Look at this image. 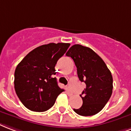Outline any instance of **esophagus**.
Here are the masks:
<instances>
[{"mask_svg":"<svg viewBox=\"0 0 131 131\" xmlns=\"http://www.w3.org/2000/svg\"><path fill=\"white\" fill-rule=\"evenodd\" d=\"M67 92H68V95H69V96H72V95H73L72 92L71 90H70V89H68V90H67Z\"/></svg>","mask_w":131,"mask_h":131,"instance_id":"1","label":"esophagus"}]
</instances>
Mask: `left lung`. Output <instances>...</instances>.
<instances>
[{
    "label": "left lung",
    "mask_w": 131,
    "mask_h": 131,
    "mask_svg": "<svg viewBox=\"0 0 131 131\" xmlns=\"http://www.w3.org/2000/svg\"><path fill=\"white\" fill-rule=\"evenodd\" d=\"M66 56L73 59L79 80L85 88L80 95L83 104L74 111L79 115L92 116L102 111L113 92V77L102 59L92 49L76 44Z\"/></svg>",
    "instance_id": "8db88e82"
}]
</instances>
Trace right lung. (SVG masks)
<instances>
[{
    "label": "right lung",
    "mask_w": 131,
    "mask_h": 131,
    "mask_svg": "<svg viewBox=\"0 0 131 131\" xmlns=\"http://www.w3.org/2000/svg\"><path fill=\"white\" fill-rule=\"evenodd\" d=\"M70 46L51 43L35 48L18 64L14 72V88L27 108L35 112L48 111L63 91L59 87L54 67Z\"/></svg>",
    "instance_id": "right-lung-1"
}]
</instances>
